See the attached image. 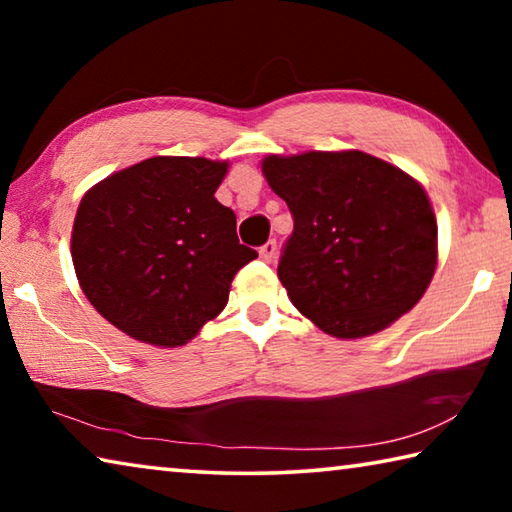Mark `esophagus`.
I'll return each mask as SVG.
<instances>
[{"label":"esophagus","mask_w":512,"mask_h":512,"mask_svg":"<svg viewBox=\"0 0 512 512\" xmlns=\"http://www.w3.org/2000/svg\"><path fill=\"white\" fill-rule=\"evenodd\" d=\"M275 253H277V244H275V239H268L266 244L259 248V257L264 259V262H271V259L275 257Z\"/></svg>","instance_id":"34e87169"}]
</instances>
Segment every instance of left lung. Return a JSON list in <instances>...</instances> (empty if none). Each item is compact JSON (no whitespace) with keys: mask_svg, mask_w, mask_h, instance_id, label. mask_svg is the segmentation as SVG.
<instances>
[{"mask_svg":"<svg viewBox=\"0 0 512 512\" xmlns=\"http://www.w3.org/2000/svg\"><path fill=\"white\" fill-rule=\"evenodd\" d=\"M262 171L293 216L277 277L302 316L361 339L418 305L438 262L418 180L363 151L268 155Z\"/></svg>","mask_w":512,"mask_h":512,"instance_id":"obj_1","label":"left lung"}]
</instances>
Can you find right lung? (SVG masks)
I'll use <instances>...</instances> for the list:
<instances>
[{"label": "right lung", "instance_id": "add662e5", "mask_svg": "<svg viewBox=\"0 0 512 512\" xmlns=\"http://www.w3.org/2000/svg\"><path fill=\"white\" fill-rule=\"evenodd\" d=\"M228 162L158 155L88 189L72 262L92 307L135 341L178 348L228 305L232 277L257 253L214 198Z\"/></svg>", "mask_w": 512, "mask_h": 512}]
</instances>
